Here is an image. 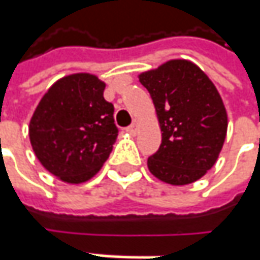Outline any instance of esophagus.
I'll list each match as a JSON object with an SVG mask.
<instances>
[{"mask_svg": "<svg viewBox=\"0 0 260 260\" xmlns=\"http://www.w3.org/2000/svg\"><path fill=\"white\" fill-rule=\"evenodd\" d=\"M126 132H128V134H131V135H135V134L138 132V122L137 121L132 122V125L126 128Z\"/></svg>", "mask_w": 260, "mask_h": 260, "instance_id": "34e87169", "label": "esophagus"}]
</instances>
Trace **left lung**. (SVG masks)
Returning <instances> with one entry per match:
<instances>
[{
  "label": "left lung",
  "instance_id": "1",
  "mask_svg": "<svg viewBox=\"0 0 260 260\" xmlns=\"http://www.w3.org/2000/svg\"><path fill=\"white\" fill-rule=\"evenodd\" d=\"M157 111L162 141L148 170L171 185L202 178L216 164L228 132V113L216 86L188 60H170L139 75Z\"/></svg>",
  "mask_w": 260,
  "mask_h": 260
}]
</instances>
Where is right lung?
Returning a JSON list of instances; mask_svg holds the SVG:
<instances>
[{
  "label": "right lung",
  "instance_id": "1",
  "mask_svg": "<svg viewBox=\"0 0 260 260\" xmlns=\"http://www.w3.org/2000/svg\"><path fill=\"white\" fill-rule=\"evenodd\" d=\"M105 83L94 75L58 79L32 113L28 135L41 166L61 181L90 180L108 159L118 128Z\"/></svg>",
  "mask_w": 260,
  "mask_h": 260
}]
</instances>
